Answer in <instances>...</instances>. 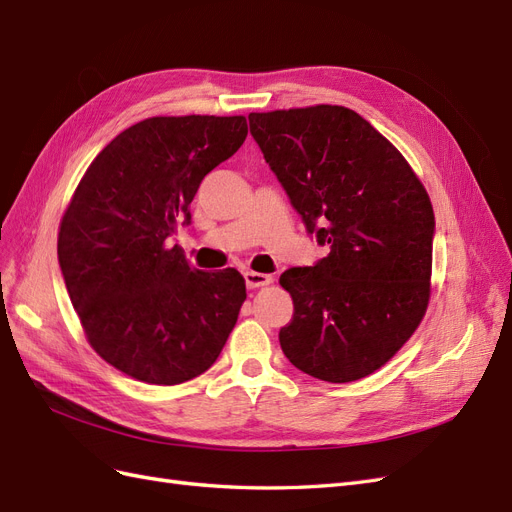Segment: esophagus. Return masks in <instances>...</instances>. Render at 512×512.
Masks as SVG:
<instances>
[{
	"label": "esophagus",
	"instance_id": "34e87169",
	"mask_svg": "<svg viewBox=\"0 0 512 512\" xmlns=\"http://www.w3.org/2000/svg\"><path fill=\"white\" fill-rule=\"evenodd\" d=\"M273 284V275H267V273H256V271H247L245 273V286L247 288H265Z\"/></svg>",
	"mask_w": 512,
	"mask_h": 512
}]
</instances>
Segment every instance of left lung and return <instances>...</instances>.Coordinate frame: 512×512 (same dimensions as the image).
<instances>
[{"label": "left lung", "instance_id": "1", "mask_svg": "<svg viewBox=\"0 0 512 512\" xmlns=\"http://www.w3.org/2000/svg\"><path fill=\"white\" fill-rule=\"evenodd\" d=\"M250 132L292 207L329 254L282 273L294 314L288 361L324 382H354L389 363L431 297L433 207L421 179L346 106L250 113Z\"/></svg>", "mask_w": 512, "mask_h": 512}]
</instances>
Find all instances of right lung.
Returning <instances> with one entry per match:
<instances>
[{"instance_id": "obj_1", "label": "right lung", "mask_w": 512, "mask_h": 512, "mask_svg": "<svg viewBox=\"0 0 512 512\" xmlns=\"http://www.w3.org/2000/svg\"><path fill=\"white\" fill-rule=\"evenodd\" d=\"M245 136L243 115L138 121L98 153L61 215L59 267L87 342L134 380L200 376L235 327L243 275L192 269L168 237Z\"/></svg>"}]
</instances>
